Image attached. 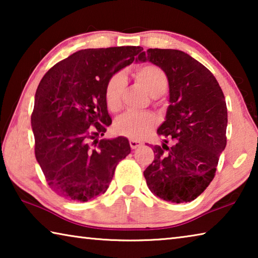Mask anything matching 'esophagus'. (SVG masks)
<instances>
[{
    "label": "esophagus",
    "mask_w": 258,
    "mask_h": 258,
    "mask_svg": "<svg viewBox=\"0 0 258 258\" xmlns=\"http://www.w3.org/2000/svg\"><path fill=\"white\" fill-rule=\"evenodd\" d=\"M130 146L132 149H137V148L142 146V142L138 141V140H130Z\"/></svg>",
    "instance_id": "esophagus-1"
}]
</instances>
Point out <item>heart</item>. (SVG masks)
Here are the masks:
<instances>
[{
  "mask_svg": "<svg viewBox=\"0 0 258 258\" xmlns=\"http://www.w3.org/2000/svg\"><path fill=\"white\" fill-rule=\"evenodd\" d=\"M133 75L139 83L146 87L151 97L157 98L168 87V78L163 69L155 64H143L134 69ZM126 80L123 74L117 73L109 78L104 86V101L110 111H118L121 107ZM157 120L149 112H125L116 119L113 131L121 137L141 140L152 132Z\"/></svg>",
  "mask_w": 258,
  "mask_h": 258,
  "instance_id": "1",
  "label": "heart"
}]
</instances>
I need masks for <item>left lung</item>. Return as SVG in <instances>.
<instances>
[{"label":"left lung","mask_w":258,"mask_h":258,"mask_svg":"<svg viewBox=\"0 0 258 258\" xmlns=\"http://www.w3.org/2000/svg\"><path fill=\"white\" fill-rule=\"evenodd\" d=\"M137 61L160 67L168 78L169 106L157 133L161 146L143 175L157 197L176 204L203 194L215 176L226 146L228 110L221 86L208 69L183 51L149 49ZM174 142L168 147V140Z\"/></svg>","instance_id":"8db88e82"}]
</instances>
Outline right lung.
Segmentation results:
<instances>
[{
    "label": "right lung",
    "mask_w": 258,
    "mask_h": 258,
    "mask_svg": "<svg viewBox=\"0 0 258 258\" xmlns=\"http://www.w3.org/2000/svg\"><path fill=\"white\" fill-rule=\"evenodd\" d=\"M141 46L85 49L55 63L35 94V157L60 197L89 202L107 191L116 166L131 152L128 140H98L111 118L104 86L128 66Z\"/></svg>",
    "instance_id": "right-lung-1"
}]
</instances>
